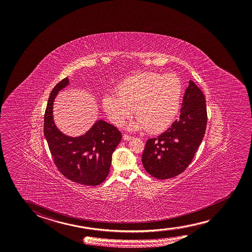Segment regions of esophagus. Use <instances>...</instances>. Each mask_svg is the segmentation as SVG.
Instances as JSON below:
<instances>
[{
    "mask_svg": "<svg viewBox=\"0 0 252 252\" xmlns=\"http://www.w3.org/2000/svg\"><path fill=\"white\" fill-rule=\"evenodd\" d=\"M123 139H124L125 140H131L132 139V136L128 135V134H124V135H123Z\"/></svg>",
    "mask_w": 252,
    "mask_h": 252,
    "instance_id": "esophagus-1",
    "label": "esophagus"
}]
</instances>
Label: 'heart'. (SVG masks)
I'll return each instance as SVG.
<instances>
[{
  "label": "heart",
  "instance_id": "obj_1",
  "mask_svg": "<svg viewBox=\"0 0 252 252\" xmlns=\"http://www.w3.org/2000/svg\"><path fill=\"white\" fill-rule=\"evenodd\" d=\"M118 95L108 93L103 107L109 120L122 126L134 113L136 121L129 126L137 130L148 128L161 132L172 124L181 105L183 84L176 74L147 71L132 74L116 87Z\"/></svg>",
  "mask_w": 252,
  "mask_h": 252
}]
</instances>
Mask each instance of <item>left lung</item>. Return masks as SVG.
Instances as JSON below:
<instances>
[{"label":"left lung","mask_w":252,"mask_h":252,"mask_svg":"<svg viewBox=\"0 0 252 252\" xmlns=\"http://www.w3.org/2000/svg\"><path fill=\"white\" fill-rule=\"evenodd\" d=\"M179 119L157 138L149 139L142 164L157 179L178 176L189 166L206 132L207 113L205 96L192 81L183 97Z\"/></svg>","instance_id":"left-lung-1"}]
</instances>
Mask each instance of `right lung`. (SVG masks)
Returning a JSON list of instances; mask_svg holds the SVG:
<instances>
[{
  "instance_id": "right-lung-1",
  "label": "right lung",
  "mask_w": 252,
  "mask_h": 252,
  "mask_svg": "<svg viewBox=\"0 0 252 252\" xmlns=\"http://www.w3.org/2000/svg\"><path fill=\"white\" fill-rule=\"evenodd\" d=\"M68 78L56 84L50 94L44 117V134L60 172L71 181L84 186H98L110 172L112 153L121 140V132L113 125L97 120L82 136H66L54 124L53 105Z\"/></svg>"
}]
</instances>
